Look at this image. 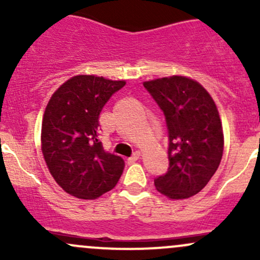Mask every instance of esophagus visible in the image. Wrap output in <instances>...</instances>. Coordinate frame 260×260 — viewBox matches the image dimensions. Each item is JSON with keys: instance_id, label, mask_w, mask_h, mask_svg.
Listing matches in <instances>:
<instances>
[{"instance_id": "34e87169", "label": "esophagus", "mask_w": 260, "mask_h": 260, "mask_svg": "<svg viewBox=\"0 0 260 260\" xmlns=\"http://www.w3.org/2000/svg\"><path fill=\"white\" fill-rule=\"evenodd\" d=\"M140 156H141L140 152H135V153H133L132 156H131L129 158L127 159V164H129V165H131V164H135L136 161H138V158H140Z\"/></svg>"}]
</instances>
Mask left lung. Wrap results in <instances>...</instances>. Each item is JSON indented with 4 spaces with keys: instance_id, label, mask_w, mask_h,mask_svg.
<instances>
[{
    "instance_id": "8db88e82",
    "label": "left lung",
    "mask_w": 260,
    "mask_h": 260,
    "mask_svg": "<svg viewBox=\"0 0 260 260\" xmlns=\"http://www.w3.org/2000/svg\"><path fill=\"white\" fill-rule=\"evenodd\" d=\"M166 119L169 171L154 179L157 191L172 200L200 192L219 167L224 133L210 94L185 77L145 81Z\"/></svg>"
}]
</instances>
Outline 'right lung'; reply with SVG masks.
<instances>
[{
    "label": "right lung",
    "instance_id": "obj_1",
    "mask_svg": "<svg viewBox=\"0 0 260 260\" xmlns=\"http://www.w3.org/2000/svg\"><path fill=\"white\" fill-rule=\"evenodd\" d=\"M125 81L78 75L49 101L41 127L44 158L57 185L78 199H96L117 185L124 161L99 141V114Z\"/></svg>",
    "mask_w": 260,
    "mask_h": 260
}]
</instances>
